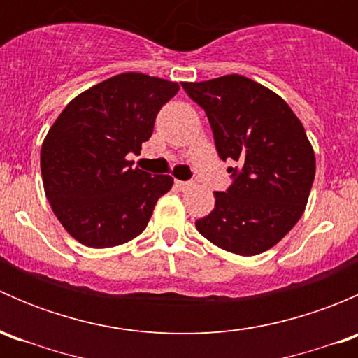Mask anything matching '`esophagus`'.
Wrapping results in <instances>:
<instances>
[{"mask_svg": "<svg viewBox=\"0 0 358 358\" xmlns=\"http://www.w3.org/2000/svg\"><path fill=\"white\" fill-rule=\"evenodd\" d=\"M176 189L178 190H189L192 187V182H183V180H176L175 182Z\"/></svg>", "mask_w": 358, "mask_h": 358, "instance_id": "34e87169", "label": "esophagus"}]
</instances>
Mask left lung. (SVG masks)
<instances>
[{
    "mask_svg": "<svg viewBox=\"0 0 358 358\" xmlns=\"http://www.w3.org/2000/svg\"><path fill=\"white\" fill-rule=\"evenodd\" d=\"M204 109L232 185L215 192V209L196 227L209 243L252 256L275 246L305 211L315 178V154L301 121L265 86L239 74L182 83Z\"/></svg>",
    "mask_w": 358,
    "mask_h": 358,
    "instance_id": "8db88e82",
    "label": "left lung"
}]
</instances>
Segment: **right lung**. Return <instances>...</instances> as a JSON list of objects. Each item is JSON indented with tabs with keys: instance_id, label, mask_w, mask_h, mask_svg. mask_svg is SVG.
Wrapping results in <instances>:
<instances>
[{
	"instance_id": "obj_1",
	"label": "right lung",
	"mask_w": 358,
	"mask_h": 358,
	"mask_svg": "<svg viewBox=\"0 0 358 358\" xmlns=\"http://www.w3.org/2000/svg\"><path fill=\"white\" fill-rule=\"evenodd\" d=\"M178 83L124 72L76 96L41 147L45 194L64 229L88 248H112L145 230L169 175L131 168Z\"/></svg>"
}]
</instances>
